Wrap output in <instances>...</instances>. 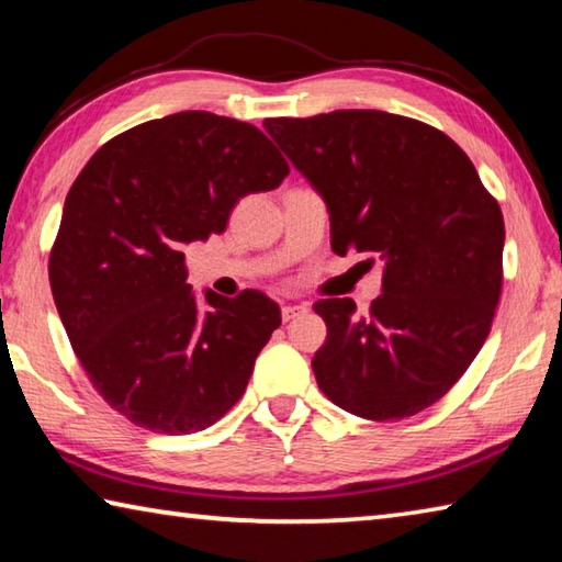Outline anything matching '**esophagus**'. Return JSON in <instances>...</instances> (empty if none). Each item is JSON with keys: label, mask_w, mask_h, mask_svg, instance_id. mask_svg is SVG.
<instances>
[{"label": "esophagus", "mask_w": 562, "mask_h": 562, "mask_svg": "<svg viewBox=\"0 0 562 562\" xmlns=\"http://www.w3.org/2000/svg\"><path fill=\"white\" fill-rule=\"evenodd\" d=\"M307 312V304H284L282 307V322H290Z\"/></svg>", "instance_id": "esophagus-1"}]
</instances>
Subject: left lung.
I'll return each mask as SVG.
<instances>
[{
  "mask_svg": "<svg viewBox=\"0 0 562 562\" xmlns=\"http://www.w3.org/2000/svg\"><path fill=\"white\" fill-rule=\"evenodd\" d=\"M292 166L325 198L337 255L384 260L367 315L319 300L327 339L312 359L337 406L406 418L459 382L491 331L503 284V213L471 158L439 128L386 111L265 119Z\"/></svg>",
  "mask_w": 562,
  "mask_h": 562,
  "instance_id": "left-lung-1",
  "label": "left lung"
}]
</instances>
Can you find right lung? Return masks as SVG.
Returning a JSON list of instances; mask_svg holds the SVG:
<instances>
[{"mask_svg":"<svg viewBox=\"0 0 562 562\" xmlns=\"http://www.w3.org/2000/svg\"><path fill=\"white\" fill-rule=\"evenodd\" d=\"M290 173L252 123L207 111L146 121L74 180L49 255L52 294L97 392L140 429L193 434L235 406L280 327L258 290L235 300L186 282V245L221 235L235 203Z\"/></svg>","mask_w":562,"mask_h":562,"instance_id":"1","label":"right lung"}]
</instances>
